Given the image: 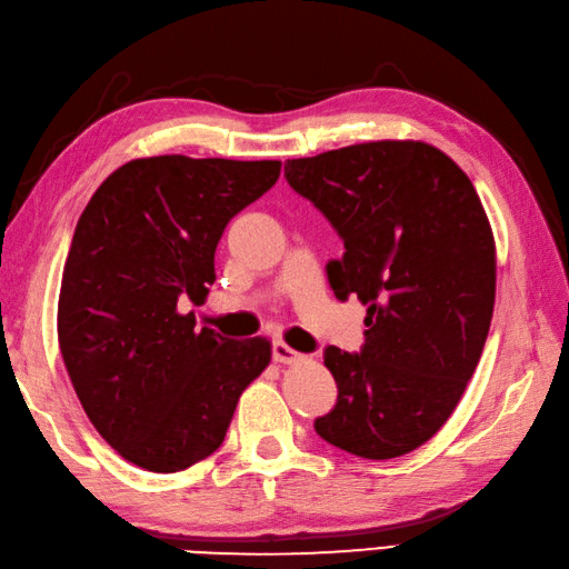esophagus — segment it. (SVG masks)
I'll return each instance as SVG.
<instances>
[{"label": "esophagus", "mask_w": 569, "mask_h": 569, "mask_svg": "<svg viewBox=\"0 0 569 569\" xmlns=\"http://www.w3.org/2000/svg\"><path fill=\"white\" fill-rule=\"evenodd\" d=\"M272 358L277 363H284V366H289V363H297V361H301V353H297L292 346H287L284 341H274L272 343Z\"/></svg>", "instance_id": "34e87169"}]
</instances>
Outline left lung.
Wrapping results in <instances>:
<instances>
[{
  "mask_svg": "<svg viewBox=\"0 0 569 569\" xmlns=\"http://www.w3.org/2000/svg\"><path fill=\"white\" fill-rule=\"evenodd\" d=\"M284 177L343 238L336 299L368 305L363 351L323 353L339 400L315 430L363 459L410 455L457 410L489 336L496 240L479 193L420 139L287 159Z\"/></svg>",
  "mask_w": 569,
  "mask_h": 569,
  "instance_id": "1",
  "label": "left lung"
}]
</instances>
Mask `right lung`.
Instances as JSON below:
<instances>
[{
    "mask_svg": "<svg viewBox=\"0 0 569 569\" xmlns=\"http://www.w3.org/2000/svg\"><path fill=\"white\" fill-rule=\"evenodd\" d=\"M282 161L132 159L80 216L58 295V346L100 437L173 473L223 445L236 405L270 366L264 336L230 341L181 301L206 299L228 220L280 179Z\"/></svg>",
    "mask_w": 569,
    "mask_h": 569,
    "instance_id": "add662e5",
    "label": "right lung"
}]
</instances>
